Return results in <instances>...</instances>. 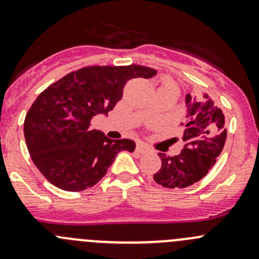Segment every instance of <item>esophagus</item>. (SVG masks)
<instances>
[{"instance_id":"1","label":"esophagus","mask_w":259,"mask_h":259,"mask_svg":"<svg viewBox=\"0 0 259 259\" xmlns=\"http://www.w3.org/2000/svg\"><path fill=\"white\" fill-rule=\"evenodd\" d=\"M135 150H137L139 154H145V153H148V151H149V148H148V146H145L144 144H142V143H138Z\"/></svg>"}]
</instances>
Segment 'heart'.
<instances>
[{
  "mask_svg": "<svg viewBox=\"0 0 259 259\" xmlns=\"http://www.w3.org/2000/svg\"><path fill=\"white\" fill-rule=\"evenodd\" d=\"M161 88H176V89H178V88H177L176 83H174L170 79H164L163 81H161L160 89Z\"/></svg>",
  "mask_w": 259,
  "mask_h": 259,
  "instance_id": "1",
  "label": "heart"
}]
</instances>
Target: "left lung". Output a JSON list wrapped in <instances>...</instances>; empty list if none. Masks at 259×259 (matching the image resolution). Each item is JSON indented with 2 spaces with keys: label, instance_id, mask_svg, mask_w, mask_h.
Returning a JSON list of instances; mask_svg holds the SVG:
<instances>
[{
  "label": "left lung",
  "instance_id": "8db88e82",
  "mask_svg": "<svg viewBox=\"0 0 259 259\" xmlns=\"http://www.w3.org/2000/svg\"><path fill=\"white\" fill-rule=\"evenodd\" d=\"M185 105L188 122L183 132V150L174 156L159 153L161 166L154 174L158 184L170 189L187 188L204 178L221 155L227 139L224 114L208 94L194 98L188 94Z\"/></svg>",
  "mask_w": 259,
  "mask_h": 259
}]
</instances>
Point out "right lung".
<instances>
[{"mask_svg":"<svg viewBox=\"0 0 259 259\" xmlns=\"http://www.w3.org/2000/svg\"><path fill=\"white\" fill-rule=\"evenodd\" d=\"M156 70L140 65L88 66L44 90L26 114L23 133L31 159L55 187L81 192L95 185L130 139H109L91 130V119L108 114L122 98L130 79H150Z\"/></svg>","mask_w":259,"mask_h":259,"instance_id":"obj_1","label":"right lung"}]
</instances>
